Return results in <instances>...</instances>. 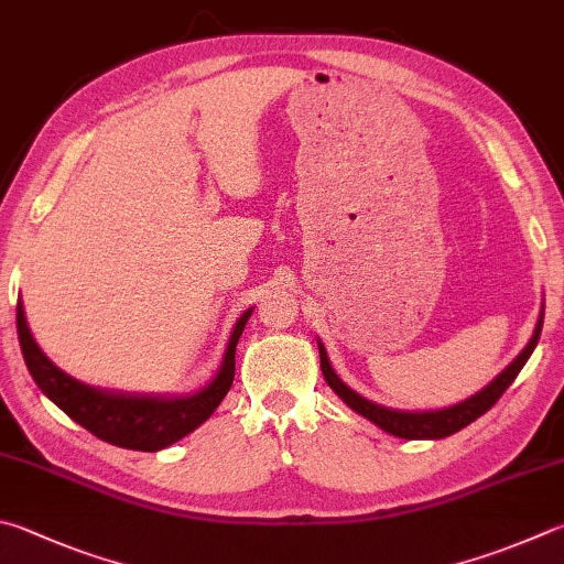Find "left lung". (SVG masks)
Here are the masks:
<instances>
[{"instance_id":"left-lung-1","label":"left lung","mask_w":564,"mask_h":564,"mask_svg":"<svg viewBox=\"0 0 564 564\" xmlns=\"http://www.w3.org/2000/svg\"><path fill=\"white\" fill-rule=\"evenodd\" d=\"M540 330H542V313H540V321L535 325V333H532L530 343L525 345V350L520 352L516 360L510 362L506 370L484 389V392H478L476 397H470V399H466V402H460L452 409H442V412H426V414L392 412V409H384V406L367 402L365 397L352 392V389L333 372L330 362H327L325 347L317 345V350H321V370H323V377L327 380V384H330L333 392L340 397L347 406L355 409L357 414L370 419V422L384 429L387 434L399 436V438H444V436H452V434L460 432V429L468 426L470 422H476L478 416H484L488 409L494 406L500 397H503L506 389L513 384L518 372L523 370V365L528 362L532 350H535V345L540 340Z\"/></svg>"}]
</instances>
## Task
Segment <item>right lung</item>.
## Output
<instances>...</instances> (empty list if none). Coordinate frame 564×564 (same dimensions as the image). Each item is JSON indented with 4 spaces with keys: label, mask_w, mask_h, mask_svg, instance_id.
<instances>
[{
    "label": "right lung",
    "mask_w": 564,
    "mask_h": 564,
    "mask_svg": "<svg viewBox=\"0 0 564 564\" xmlns=\"http://www.w3.org/2000/svg\"><path fill=\"white\" fill-rule=\"evenodd\" d=\"M249 315L251 311L243 313L237 327H234L221 370L214 377V382L204 387L199 394L187 399L106 394L70 380L39 350L32 333H29L22 301L17 303V333L24 362L34 382L76 424L112 446L132 448V452H160V448L175 444L177 438L194 432L202 422H207L214 409L221 404V399L227 397L234 372H237V343Z\"/></svg>",
    "instance_id": "obj_1"
}]
</instances>
